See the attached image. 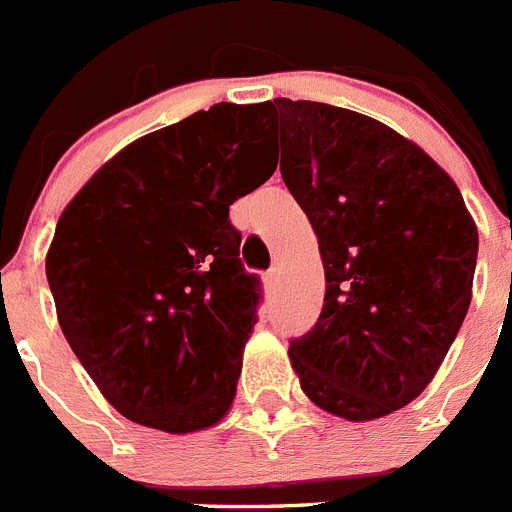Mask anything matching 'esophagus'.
Masks as SVG:
<instances>
[{
	"instance_id": "obj_1",
	"label": "esophagus",
	"mask_w": 512,
	"mask_h": 512,
	"mask_svg": "<svg viewBox=\"0 0 512 512\" xmlns=\"http://www.w3.org/2000/svg\"><path fill=\"white\" fill-rule=\"evenodd\" d=\"M266 279H269V284H277L279 282V266H271L269 274H266Z\"/></svg>"
}]
</instances>
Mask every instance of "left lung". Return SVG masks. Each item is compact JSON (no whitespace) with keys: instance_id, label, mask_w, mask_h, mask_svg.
Here are the masks:
<instances>
[{"instance_id":"1","label":"left lung","mask_w":512,"mask_h":512,"mask_svg":"<svg viewBox=\"0 0 512 512\" xmlns=\"http://www.w3.org/2000/svg\"><path fill=\"white\" fill-rule=\"evenodd\" d=\"M269 110L325 269L318 323L289 343L292 369L325 413L384 418L431 384L464 323L477 225L454 179L384 122L305 99Z\"/></svg>"}]
</instances>
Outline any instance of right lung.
I'll return each mask as SVG.
<instances>
[{
    "label": "right lung",
    "mask_w": 512,
    "mask_h": 512,
    "mask_svg": "<svg viewBox=\"0 0 512 512\" xmlns=\"http://www.w3.org/2000/svg\"><path fill=\"white\" fill-rule=\"evenodd\" d=\"M274 169L266 102H223L133 140L58 217V323L133 423L182 436L228 415L259 305L228 210Z\"/></svg>",
    "instance_id": "right-lung-1"
}]
</instances>
